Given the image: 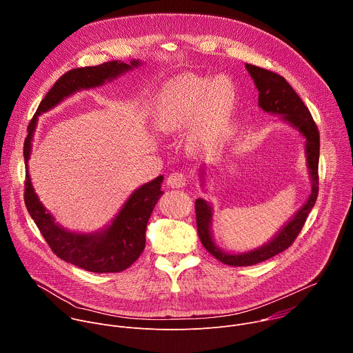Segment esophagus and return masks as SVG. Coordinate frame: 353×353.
<instances>
[{
    "label": "esophagus",
    "instance_id": "obj_1",
    "mask_svg": "<svg viewBox=\"0 0 353 353\" xmlns=\"http://www.w3.org/2000/svg\"><path fill=\"white\" fill-rule=\"evenodd\" d=\"M185 184H187V177L183 173L176 172L168 177V185L172 188H181Z\"/></svg>",
    "mask_w": 353,
    "mask_h": 353
}]
</instances>
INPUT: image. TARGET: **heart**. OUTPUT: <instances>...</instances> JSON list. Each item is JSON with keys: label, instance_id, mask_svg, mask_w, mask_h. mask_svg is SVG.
I'll return each instance as SVG.
<instances>
[{"label": "heart", "instance_id": "b5f03b06", "mask_svg": "<svg viewBox=\"0 0 353 353\" xmlns=\"http://www.w3.org/2000/svg\"><path fill=\"white\" fill-rule=\"evenodd\" d=\"M234 93V86L228 78L219 77L210 81L196 75H183L162 89L157 99L154 123L163 132H176L203 117L208 109L214 112L228 103ZM208 128L199 135L207 137Z\"/></svg>", "mask_w": 353, "mask_h": 353}]
</instances>
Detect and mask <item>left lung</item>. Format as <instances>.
Instances as JSON below:
<instances>
[{
  "instance_id": "1",
  "label": "left lung",
  "mask_w": 353,
  "mask_h": 353,
  "mask_svg": "<svg viewBox=\"0 0 353 353\" xmlns=\"http://www.w3.org/2000/svg\"><path fill=\"white\" fill-rule=\"evenodd\" d=\"M247 72L253 78L254 85L259 89V106L271 114H281L282 120L296 128L306 139V158L307 168L312 180V192L292 219H289L282 229L264 245L254 248L247 253L230 254L221 250L212 237V207L203 198L195 201V218L199 240L216 260L232 267H248L263 263L292 245L297 234L303 228L312 208L316 204L319 195V158H320V132L309 112L293 88L286 79L272 71L245 64ZM203 181V180H201Z\"/></svg>"
}]
</instances>
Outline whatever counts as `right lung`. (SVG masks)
Wrapping results in <instances>:
<instances>
[{"label": "right lung", "mask_w": 353, "mask_h": 353, "mask_svg": "<svg viewBox=\"0 0 353 353\" xmlns=\"http://www.w3.org/2000/svg\"><path fill=\"white\" fill-rule=\"evenodd\" d=\"M138 65H141L138 60H132L130 64L109 61L94 67L74 68L65 72L47 92L28 125V137L25 138L23 145L26 166L25 204L28 212L57 257L90 272H121L138 260L145 247L148 221L158 199L163 194L161 190L163 176H158L155 180L137 188L125 201L117 216L103 230L94 233L70 232L56 222L54 216L43 207L34 192L28 170L32 139L37 117L41 113L53 109L65 97L78 90L103 85L105 82L113 81Z\"/></svg>", "instance_id": "add662e5"}]
</instances>
